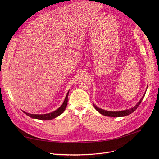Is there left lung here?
Returning <instances> with one entry per match:
<instances>
[{"mask_svg": "<svg viewBox=\"0 0 159 159\" xmlns=\"http://www.w3.org/2000/svg\"><path fill=\"white\" fill-rule=\"evenodd\" d=\"M145 94H146V92L144 94L143 97H142L141 99L140 100V101L134 107H133L132 108H131V109H129V110H126L120 111H109L102 110V109H101V108H99V107H97L96 106H95L94 104H93V106L95 107L96 110L98 112H99L100 113L104 115V116H111V117H119V116H126V115H128L132 113L133 112H134L137 109V107L140 104L142 101H143V99L144 98V97L145 96Z\"/></svg>", "mask_w": 159, "mask_h": 159, "instance_id": "8db88e82", "label": "left lung"}]
</instances>
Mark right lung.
Returning a JSON list of instances; mask_svg holds the SVG:
<instances>
[{"label": "right lung", "mask_w": 159, "mask_h": 159, "mask_svg": "<svg viewBox=\"0 0 159 159\" xmlns=\"http://www.w3.org/2000/svg\"><path fill=\"white\" fill-rule=\"evenodd\" d=\"M69 94V91L68 92L66 95V97L65 98L64 101L63 102V104H62V106L57 109V110H55V111L52 112V113H48V114H44V115H37V114H30L28 113L25 112L24 111H22L25 114L27 115L28 116H30V117L33 118V119H40V120H52L57 116H59L60 115H61L64 111L65 110L66 107L67 106V104H68V96Z\"/></svg>", "instance_id": "add662e5"}]
</instances>
